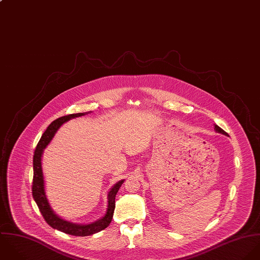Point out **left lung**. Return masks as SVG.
Listing matches in <instances>:
<instances>
[{
  "label": "left lung",
  "mask_w": 260,
  "mask_h": 260,
  "mask_svg": "<svg viewBox=\"0 0 260 260\" xmlns=\"http://www.w3.org/2000/svg\"><path fill=\"white\" fill-rule=\"evenodd\" d=\"M215 129H216V132H218V133H220V134H223V135H225V136H228V134H227L226 132H224L221 127H219L218 125H215Z\"/></svg>",
  "instance_id": "left-lung-1"
}]
</instances>
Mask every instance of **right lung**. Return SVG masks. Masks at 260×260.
I'll return each mask as SVG.
<instances>
[{
	"label": "right lung",
	"mask_w": 260,
	"mask_h": 260,
	"mask_svg": "<svg viewBox=\"0 0 260 260\" xmlns=\"http://www.w3.org/2000/svg\"><path fill=\"white\" fill-rule=\"evenodd\" d=\"M84 115L83 112L81 113H72V114H67L64 116H61L49 124L47 129L44 132L42 135L39 143L37 144V147L34 152V156H33V170H34V175H33V183H32V195L33 198L39 208L43 218L45 221L52 227L54 229H57L61 232H64L69 235H74V236H88L92 235L94 233H98L102 230L105 229L109 223L112 220L113 216V211L115 208V195L117 191L119 190L120 186L123 183V180L119 181L116 183L111 190L108 193V208L106 211V214L104 217L91 224L88 225H78V224H73L71 222L65 221L58 217L54 212L52 209L49 206L48 200L45 195V189H44V179H43V172H42V166H41V156L43 150L46 148V146L50 143L52 140L56 131L67 120Z\"/></svg>",
	"instance_id": "right-lung-1"
}]
</instances>
